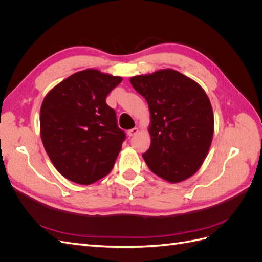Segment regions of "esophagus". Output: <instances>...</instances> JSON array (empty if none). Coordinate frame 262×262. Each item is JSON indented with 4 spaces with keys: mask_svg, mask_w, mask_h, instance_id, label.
Listing matches in <instances>:
<instances>
[{
    "mask_svg": "<svg viewBox=\"0 0 262 262\" xmlns=\"http://www.w3.org/2000/svg\"><path fill=\"white\" fill-rule=\"evenodd\" d=\"M138 132H139V128H133L128 131V134H129V137H134Z\"/></svg>",
    "mask_w": 262,
    "mask_h": 262,
    "instance_id": "esophagus-1",
    "label": "esophagus"
}]
</instances>
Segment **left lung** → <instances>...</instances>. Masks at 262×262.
Returning <instances> with one entry per match:
<instances>
[{
  "mask_svg": "<svg viewBox=\"0 0 262 262\" xmlns=\"http://www.w3.org/2000/svg\"><path fill=\"white\" fill-rule=\"evenodd\" d=\"M150 113V146L142 154L148 168L169 182L191 177L211 146L213 110L202 87L175 70L130 78Z\"/></svg>",
  "mask_w": 262,
  "mask_h": 262,
  "instance_id": "obj_1",
  "label": "left lung"
}]
</instances>
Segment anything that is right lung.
Returning a JSON list of instances; mask_svg holds the SVG:
<instances>
[{
  "label": "right lung",
  "mask_w": 262,
  "mask_h": 262,
  "mask_svg": "<svg viewBox=\"0 0 262 262\" xmlns=\"http://www.w3.org/2000/svg\"><path fill=\"white\" fill-rule=\"evenodd\" d=\"M122 77L89 69L47 94L40 108L45 149L62 176L91 185L112 171L125 140L106 97Z\"/></svg>",
  "instance_id": "add662e5"
}]
</instances>
